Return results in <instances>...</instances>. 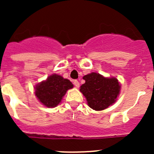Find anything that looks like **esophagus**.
<instances>
[{
    "label": "esophagus",
    "mask_w": 154,
    "mask_h": 154,
    "mask_svg": "<svg viewBox=\"0 0 154 154\" xmlns=\"http://www.w3.org/2000/svg\"><path fill=\"white\" fill-rule=\"evenodd\" d=\"M73 83H74L75 86L76 88H79V81H77V80H75V81L73 82Z\"/></svg>",
    "instance_id": "obj_1"
}]
</instances>
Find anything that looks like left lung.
<instances>
[{"instance_id": "left-lung-1", "label": "left lung", "mask_w": 154, "mask_h": 154, "mask_svg": "<svg viewBox=\"0 0 154 154\" xmlns=\"http://www.w3.org/2000/svg\"><path fill=\"white\" fill-rule=\"evenodd\" d=\"M83 79L85 82L80 86V92L92 109L103 110L116 101L121 88L117 79L106 78L99 73L92 72L84 75Z\"/></svg>"}]
</instances>
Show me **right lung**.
<instances>
[{
  "instance_id": "right-lung-1",
  "label": "right lung",
  "mask_w": 154,
  "mask_h": 154,
  "mask_svg": "<svg viewBox=\"0 0 154 154\" xmlns=\"http://www.w3.org/2000/svg\"><path fill=\"white\" fill-rule=\"evenodd\" d=\"M72 83L67 79L57 74L48 76L45 81L37 84L35 94L38 101L48 108L57 106L69 89H72Z\"/></svg>"
}]
</instances>
